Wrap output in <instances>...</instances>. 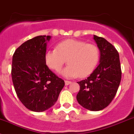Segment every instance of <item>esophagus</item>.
<instances>
[{
    "label": "esophagus",
    "instance_id": "34e87169",
    "mask_svg": "<svg viewBox=\"0 0 134 134\" xmlns=\"http://www.w3.org/2000/svg\"><path fill=\"white\" fill-rule=\"evenodd\" d=\"M71 81H65V85H69L71 84Z\"/></svg>",
    "mask_w": 134,
    "mask_h": 134
}]
</instances>
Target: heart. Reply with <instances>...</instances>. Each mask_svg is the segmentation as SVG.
<instances>
[{
	"label": "heart",
	"instance_id": "b5f03b06",
	"mask_svg": "<svg viewBox=\"0 0 134 134\" xmlns=\"http://www.w3.org/2000/svg\"><path fill=\"white\" fill-rule=\"evenodd\" d=\"M45 63L54 71H59L67 59L69 65L60 71L67 78L91 74L100 59V50L96 45L77 40H66L57 44V48L46 51Z\"/></svg>",
	"mask_w": 134,
	"mask_h": 134
}]
</instances>
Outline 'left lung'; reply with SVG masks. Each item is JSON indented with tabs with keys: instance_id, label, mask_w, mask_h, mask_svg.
Masks as SVG:
<instances>
[{
	"instance_id": "8db88e82",
	"label": "left lung",
	"mask_w": 134,
	"mask_h": 134,
	"mask_svg": "<svg viewBox=\"0 0 134 134\" xmlns=\"http://www.w3.org/2000/svg\"><path fill=\"white\" fill-rule=\"evenodd\" d=\"M100 52V64L87 79L79 81V104L86 109L98 111L110 104L122 78L119 53L107 40L94 35Z\"/></svg>"
}]
</instances>
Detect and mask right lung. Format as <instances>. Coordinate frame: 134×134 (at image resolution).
Masks as SVG:
<instances>
[{
    "mask_svg": "<svg viewBox=\"0 0 134 134\" xmlns=\"http://www.w3.org/2000/svg\"><path fill=\"white\" fill-rule=\"evenodd\" d=\"M50 36H39L22 43L12 57V82L18 98L27 109L43 112L53 107L65 85L45 63Z\"/></svg>",
    "mask_w": 134,
    "mask_h": 134,
    "instance_id": "right-lung-1",
    "label": "right lung"
}]
</instances>
